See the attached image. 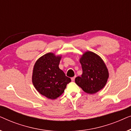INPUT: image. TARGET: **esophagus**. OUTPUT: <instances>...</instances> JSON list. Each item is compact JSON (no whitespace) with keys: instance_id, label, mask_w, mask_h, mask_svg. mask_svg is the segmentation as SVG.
I'll list each match as a JSON object with an SVG mask.
<instances>
[{"instance_id":"obj_1","label":"esophagus","mask_w":131,"mask_h":131,"mask_svg":"<svg viewBox=\"0 0 131 131\" xmlns=\"http://www.w3.org/2000/svg\"><path fill=\"white\" fill-rule=\"evenodd\" d=\"M75 78H76V76H74V77H73V78H71V80H72V81H74V80H75Z\"/></svg>"}]
</instances>
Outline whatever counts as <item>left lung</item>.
Masks as SVG:
<instances>
[{"instance_id": "left-lung-1", "label": "left lung", "mask_w": 131, "mask_h": 131, "mask_svg": "<svg viewBox=\"0 0 131 131\" xmlns=\"http://www.w3.org/2000/svg\"><path fill=\"white\" fill-rule=\"evenodd\" d=\"M82 65L81 77H77L75 82L88 94H93L105 86L108 78V69L103 60L97 54L87 51L80 58Z\"/></svg>"}]
</instances>
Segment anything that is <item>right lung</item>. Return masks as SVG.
Instances as JSON below:
<instances>
[{
    "instance_id": "1",
    "label": "right lung",
    "mask_w": 131,
    "mask_h": 131,
    "mask_svg": "<svg viewBox=\"0 0 131 131\" xmlns=\"http://www.w3.org/2000/svg\"><path fill=\"white\" fill-rule=\"evenodd\" d=\"M61 56L48 53L36 61L34 66L32 82L36 90L49 99H56L64 92L70 78L59 68Z\"/></svg>"
}]
</instances>
